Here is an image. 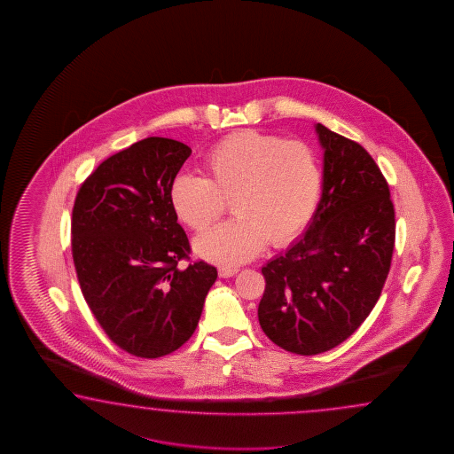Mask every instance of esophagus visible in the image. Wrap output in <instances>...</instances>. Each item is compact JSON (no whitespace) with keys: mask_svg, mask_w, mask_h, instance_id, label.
<instances>
[{"mask_svg":"<svg viewBox=\"0 0 454 454\" xmlns=\"http://www.w3.org/2000/svg\"><path fill=\"white\" fill-rule=\"evenodd\" d=\"M237 272H239L237 268H229V266L219 268V276H221V278H231V276H235Z\"/></svg>","mask_w":454,"mask_h":454,"instance_id":"34e87169","label":"esophagus"}]
</instances>
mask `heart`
<instances>
[{
  "instance_id": "heart-1",
  "label": "heart",
  "mask_w": 454,
  "mask_h": 454,
  "mask_svg": "<svg viewBox=\"0 0 454 454\" xmlns=\"http://www.w3.org/2000/svg\"><path fill=\"white\" fill-rule=\"evenodd\" d=\"M321 165L311 145L278 136L241 131L204 157L203 176L176 175L170 204L192 231H207L225 211L235 217L194 241L215 262H243L262 247H284L309 225L321 193Z\"/></svg>"
}]
</instances>
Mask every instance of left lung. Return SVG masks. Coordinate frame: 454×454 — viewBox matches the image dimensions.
Wrapping results in <instances>:
<instances>
[{"label":"left lung","instance_id":"8db88e82","mask_svg":"<svg viewBox=\"0 0 454 454\" xmlns=\"http://www.w3.org/2000/svg\"><path fill=\"white\" fill-rule=\"evenodd\" d=\"M317 135L325 151L318 207L303 237L261 270V328L299 356L354 334L381 295L395 250V206L373 157L321 123Z\"/></svg>","mask_w":454,"mask_h":454}]
</instances>
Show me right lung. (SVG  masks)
Returning <instances> with one entry per match:
<instances>
[{
    "instance_id": "right-lung-1",
    "label": "right lung",
    "mask_w": 454,
    "mask_h": 454,
    "mask_svg": "<svg viewBox=\"0 0 454 454\" xmlns=\"http://www.w3.org/2000/svg\"><path fill=\"white\" fill-rule=\"evenodd\" d=\"M188 145L145 137L108 157L76 194L71 250L77 280L106 336L128 354L157 358L193 336L217 270L190 262L170 204Z\"/></svg>"
}]
</instances>
